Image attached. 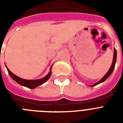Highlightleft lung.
<instances>
[{
    "instance_id": "obj_1",
    "label": "left lung",
    "mask_w": 123,
    "mask_h": 123,
    "mask_svg": "<svg viewBox=\"0 0 123 123\" xmlns=\"http://www.w3.org/2000/svg\"><path fill=\"white\" fill-rule=\"evenodd\" d=\"M117 50H116V49H114V55H113V63L112 64H111V66L110 68V69L108 70V71L106 73V74L104 76L103 78H102V79L100 80L98 82H97V83L94 84H93V85H92L91 86L93 87V86H95L96 85H98V84H99L102 83V82H104V81L106 80L107 78H108V77L110 76L111 75V74L112 73V72L113 71L114 69H115V64H116V62H117Z\"/></svg>"
}]
</instances>
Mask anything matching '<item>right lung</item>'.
<instances>
[{
  "label": "right lung",
  "mask_w": 123,
  "mask_h": 123,
  "mask_svg": "<svg viewBox=\"0 0 123 123\" xmlns=\"http://www.w3.org/2000/svg\"><path fill=\"white\" fill-rule=\"evenodd\" d=\"M52 65L50 67V71L47 76H45V77H44L42 79H36V80H27V79H22L21 78H19L18 76H16L15 74H14L13 73L11 72L9 70L7 67H6V69H7V71H8V74H10L12 78L13 79L14 81H16L17 83H18L20 85L23 86H25L26 87L29 88V89H34L36 87L39 86L40 85H42V84H44V82H46L47 80L50 78L51 76V74H52V71H51V69H52Z\"/></svg>",
  "instance_id": "obj_1"
}]
</instances>
